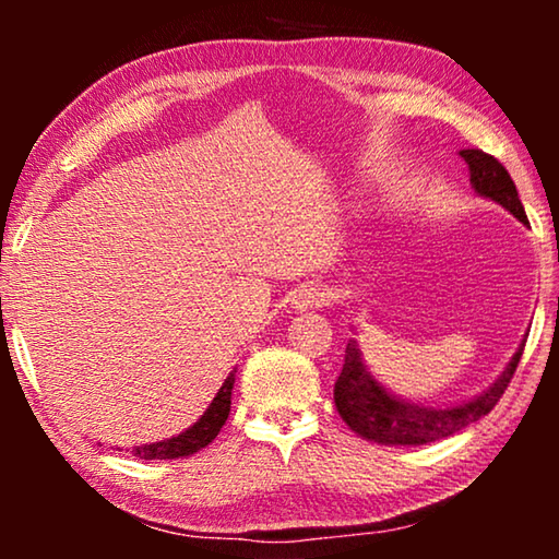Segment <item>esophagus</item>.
Here are the masks:
<instances>
[{"label":"esophagus","instance_id":"esophagus-1","mask_svg":"<svg viewBox=\"0 0 559 559\" xmlns=\"http://www.w3.org/2000/svg\"><path fill=\"white\" fill-rule=\"evenodd\" d=\"M328 300L330 293L323 286H318V283H302V286H298L296 293H293V306L298 310L323 308Z\"/></svg>","mask_w":559,"mask_h":559}]
</instances>
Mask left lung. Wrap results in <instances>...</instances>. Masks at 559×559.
<instances>
[{"mask_svg":"<svg viewBox=\"0 0 559 559\" xmlns=\"http://www.w3.org/2000/svg\"><path fill=\"white\" fill-rule=\"evenodd\" d=\"M459 155L468 165L473 189L488 197V200L498 202L500 206H506L510 214L527 224L525 210L518 200V189L508 169L493 155L478 147L459 150ZM523 347L525 343L518 347L506 372L498 377V382L488 392L466 404L433 409V406H419L396 400L382 384H377L372 374L365 370L357 345L349 340L345 347L343 372H340L335 382V406L349 429L377 443L421 447V443L447 439L451 433L468 427V424L478 421L480 416H486L500 402V396H503L510 380H513L520 357H523Z\"/></svg>","mask_w":559,"mask_h":559,"instance_id":"8db88e82","label":"left lung"}]
</instances>
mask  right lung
Segmentation results:
<instances>
[{
  "mask_svg": "<svg viewBox=\"0 0 559 559\" xmlns=\"http://www.w3.org/2000/svg\"><path fill=\"white\" fill-rule=\"evenodd\" d=\"M231 390H234V374H229L222 384V390L216 392L214 402L210 404V409L202 414V419L189 427L187 431L179 433V437H173L167 441H155V443H145V447H132V456L145 459V461H155V459H179V456H189V453H197L204 449L206 443H212L216 439V433L224 427L226 416H229L231 409Z\"/></svg>",
  "mask_w": 559,
  "mask_h": 559,
  "instance_id": "add662e5",
  "label": "right lung"
}]
</instances>
